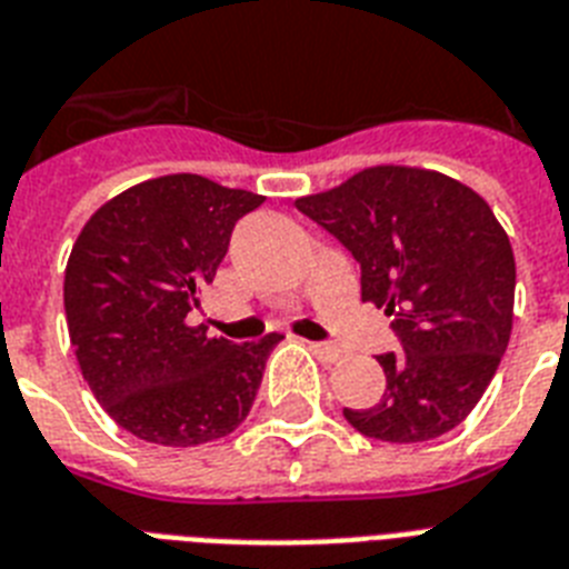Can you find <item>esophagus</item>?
Masks as SVG:
<instances>
[{"label": "esophagus", "mask_w": 569, "mask_h": 569, "mask_svg": "<svg viewBox=\"0 0 569 569\" xmlns=\"http://www.w3.org/2000/svg\"><path fill=\"white\" fill-rule=\"evenodd\" d=\"M310 351L319 357L321 363H339L342 360V351L337 346H328V342H310Z\"/></svg>", "instance_id": "obj_1"}]
</instances>
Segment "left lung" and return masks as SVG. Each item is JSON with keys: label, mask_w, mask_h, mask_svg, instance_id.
Here are the masks:
<instances>
[{"label": "left lung", "mask_w": 569, "mask_h": 569, "mask_svg": "<svg viewBox=\"0 0 569 569\" xmlns=\"http://www.w3.org/2000/svg\"><path fill=\"white\" fill-rule=\"evenodd\" d=\"M295 206L351 250L363 301L392 316L401 346L378 357V405L346 407L348 422L383 442L433 440L463 422L513 325V250L485 197L446 173L378 164Z\"/></svg>", "instance_id": "obj_1"}]
</instances>
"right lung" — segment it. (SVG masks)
Returning <instances> with one entry per match:
<instances>
[{
    "instance_id": "1",
    "label": "right lung",
    "mask_w": 569,
    "mask_h": 569,
    "mask_svg": "<svg viewBox=\"0 0 569 569\" xmlns=\"http://www.w3.org/2000/svg\"><path fill=\"white\" fill-rule=\"evenodd\" d=\"M266 197L197 173L138 182L91 214L64 271V312L82 378L138 440L200 446L244 422L271 348L189 325L232 227Z\"/></svg>"
}]
</instances>
